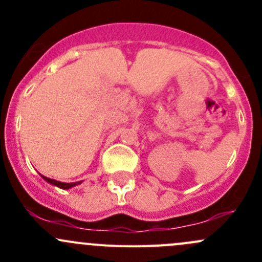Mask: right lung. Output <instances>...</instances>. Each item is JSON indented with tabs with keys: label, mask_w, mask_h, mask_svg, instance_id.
<instances>
[{
	"label": "right lung",
	"mask_w": 262,
	"mask_h": 262,
	"mask_svg": "<svg viewBox=\"0 0 262 262\" xmlns=\"http://www.w3.org/2000/svg\"><path fill=\"white\" fill-rule=\"evenodd\" d=\"M40 176L47 182H49V184H52V185H54V186H58V187H60V189H64V190L71 189V187L76 186V185H78L81 182V181H78V182H70V184H66V182H60V181H57V180H53V179L46 178V176H43V175H40Z\"/></svg>",
	"instance_id": "1"
}]
</instances>
